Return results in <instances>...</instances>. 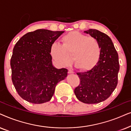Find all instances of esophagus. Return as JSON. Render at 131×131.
I'll use <instances>...</instances> for the list:
<instances>
[{
  "instance_id": "obj_1",
  "label": "esophagus",
  "mask_w": 131,
  "mask_h": 131,
  "mask_svg": "<svg viewBox=\"0 0 131 131\" xmlns=\"http://www.w3.org/2000/svg\"><path fill=\"white\" fill-rule=\"evenodd\" d=\"M68 73L69 74H73L74 73V71H73L72 69H68Z\"/></svg>"
}]
</instances>
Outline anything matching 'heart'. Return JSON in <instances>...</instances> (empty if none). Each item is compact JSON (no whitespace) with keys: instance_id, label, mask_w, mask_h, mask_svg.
Listing matches in <instances>:
<instances>
[{"instance_id":"1","label":"heart","mask_w":131,"mask_h":131,"mask_svg":"<svg viewBox=\"0 0 131 131\" xmlns=\"http://www.w3.org/2000/svg\"><path fill=\"white\" fill-rule=\"evenodd\" d=\"M62 45L54 43L50 54L57 63L67 66L72 62L81 71H89L96 65L100 58L101 47L98 40L78 31H72L62 38Z\"/></svg>"}]
</instances>
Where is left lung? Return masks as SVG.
I'll list each match as a JSON object with an SVG mask.
<instances>
[{
  "mask_svg": "<svg viewBox=\"0 0 131 131\" xmlns=\"http://www.w3.org/2000/svg\"><path fill=\"white\" fill-rule=\"evenodd\" d=\"M84 32L98 40L101 54L93 68L77 74L80 84L74 93L77 98L83 103L97 104L108 98L117 85L120 68L118 53L107 35L93 29Z\"/></svg>",
  "mask_w": 131,
  "mask_h": 131,
  "instance_id": "1",
  "label": "left lung"
}]
</instances>
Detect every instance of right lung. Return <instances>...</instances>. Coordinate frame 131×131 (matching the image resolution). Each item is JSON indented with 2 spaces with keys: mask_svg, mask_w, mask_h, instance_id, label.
<instances>
[{
  "mask_svg": "<svg viewBox=\"0 0 131 131\" xmlns=\"http://www.w3.org/2000/svg\"><path fill=\"white\" fill-rule=\"evenodd\" d=\"M64 31L38 29L23 36L15 43L10 64L14 86L21 97L33 104L48 102L66 68L52 65L50 48Z\"/></svg>",
  "mask_w": 131,
  "mask_h": 131,
  "instance_id": "obj_1",
  "label": "right lung"
}]
</instances>
